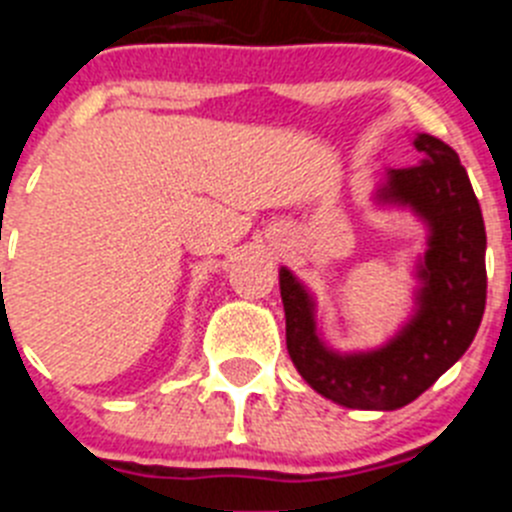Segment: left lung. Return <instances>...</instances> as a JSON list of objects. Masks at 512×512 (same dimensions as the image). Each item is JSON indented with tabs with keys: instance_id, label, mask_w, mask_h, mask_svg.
<instances>
[{
	"instance_id": "1",
	"label": "left lung",
	"mask_w": 512,
	"mask_h": 512,
	"mask_svg": "<svg viewBox=\"0 0 512 512\" xmlns=\"http://www.w3.org/2000/svg\"><path fill=\"white\" fill-rule=\"evenodd\" d=\"M418 166L387 169L372 192L377 207L410 210L425 228L415 259L413 310L384 343L359 351L328 346L310 289L282 266L287 351L318 395L354 410H397L456 364L485 315L487 235L459 153L428 133L413 138Z\"/></svg>"
}]
</instances>
